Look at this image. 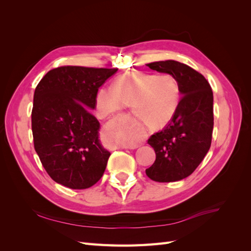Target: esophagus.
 <instances>
[{
  "label": "esophagus",
  "instance_id": "esophagus-1",
  "mask_svg": "<svg viewBox=\"0 0 251 251\" xmlns=\"http://www.w3.org/2000/svg\"><path fill=\"white\" fill-rule=\"evenodd\" d=\"M105 132H107V130H105V128H103V130L101 131V136H102V137L105 135ZM143 142H144V135L141 136L139 140H137L136 142H133V143H131V144H128V146H126V148H128V149H137L139 146H141V144H142Z\"/></svg>",
  "mask_w": 251,
  "mask_h": 251
}]
</instances>
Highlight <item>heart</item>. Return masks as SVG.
Instances as JSON below:
<instances>
[{
    "label": "heart",
    "mask_w": 251,
    "mask_h": 251,
    "mask_svg": "<svg viewBox=\"0 0 251 251\" xmlns=\"http://www.w3.org/2000/svg\"><path fill=\"white\" fill-rule=\"evenodd\" d=\"M180 102V89L171 74L154 75L128 72L113 80L111 89L100 88L95 98L96 108L102 115H110L131 105L132 113L150 128L168 125L176 114ZM142 134L139 123L128 121L125 130L112 136V147L133 143Z\"/></svg>",
    "instance_id": "1"
}]
</instances>
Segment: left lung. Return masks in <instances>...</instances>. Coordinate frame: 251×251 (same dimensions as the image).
Instances as JSON below:
<instances>
[{
	"label": "left lung",
	"mask_w": 251,
	"mask_h": 251,
	"mask_svg": "<svg viewBox=\"0 0 251 251\" xmlns=\"http://www.w3.org/2000/svg\"><path fill=\"white\" fill-rule=\"evenodd\" d=\"M147 66L173 75L179 85L181 98L172 120L148 140L155 151L156 160L146 174L156 182L179 181L193 174L210 148L214 95L203 75L185 64L161 60Z\"/></svg>",
	"instance_id": "left-lung-1"
}]
</instances>
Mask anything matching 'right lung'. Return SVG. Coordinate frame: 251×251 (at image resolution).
Here are the masks:
<instances>
[{"label": "right lung", "mask_w": 251, "mask_h": 251, "mask_svg": "<svg viewBox=\"0 0 251 251\" xmlns=\"http://www.w3.org/2000/svg\"><path fill=\"white\" fill-rule=\"evenodd\" d=\"M118 69L64 66L50 70L36 86L31 126L35 151L49 176L72 189L94 185L111 155L100 141L98 89Z\"/></svg>", "instance_id": "right-lung-1"}]
</instances>
